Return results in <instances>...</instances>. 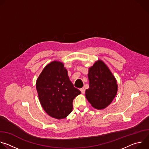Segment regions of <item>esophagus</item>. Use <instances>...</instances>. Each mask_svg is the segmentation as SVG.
I'll return each instance as SVG.
<instances>
[{"instance_id":"obj_1","label":"esophagus","mask_w":149,"mask_h":149,"mask_svg":"<svg viewBox=\"0 0 149 149\" xmlns=\"http://www.w3.org/2000/svg\"><path fill=\"white\" fill-rule=\"evenodd\" d=\"M80 91H81V92L82 93V94H84L85 93V88H80Z\"/></svg>"}]
</instances>
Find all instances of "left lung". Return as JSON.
<instances>
[{"mask_svg":"<svg viewBox=\"0 0 149 149\" xmlns=\"http://www.w3.org/2000/svg\"><path fill=\"white\" fill-rule=\"evenodd\" d=\"M89 88L86 96L93 107L105 109L112 102L117 92V81L105 63L98 61L89 70Z\"/></svg>","mask_w":149,"mask_h":149,"instance_id":"left-lung-1","label":"left lung"}]
</instances>
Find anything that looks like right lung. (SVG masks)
<instances>
[{"instance_id":"obj_1","label":"right lung","mask_w":149,"mask_h":149,"mask_svg":"<svg viewBox=\"0 0 149 149\" xmlns=\"http://www.w3.org/2000/svg\"><path fill=\"white\" fill-rule=\"evenodd\" d=\"M36 87L42 107L56 119L64 118L72 112L73 100L81 94L70 80L63 63L58 61H53L45 67Z\"/></svg>"}]
</instances>
